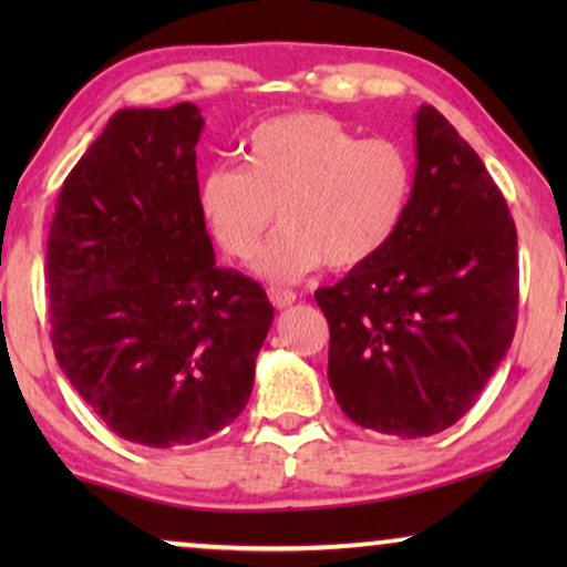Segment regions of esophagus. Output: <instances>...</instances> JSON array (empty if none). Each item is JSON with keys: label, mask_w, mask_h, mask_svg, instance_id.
Returning a JSON list of instances; mask_svg holds the SVG:
<instances>
[{"label": "esophagus", "mask_w": 567, "mask_h": 567, "mask_svg": "<svg viewBox=\"0 0 567 567\" xmlns=\"http://www.w3.org/2000/svg\"><path fill=\"white\" fill-rule=\"evenodd\" d=\"M268 299L274 301L276 309H286V307H291L293 301H297V293L289 291V289H278V286H270Z\"/></svg>", "instance_id": "esophagus-1"}]
</instances>
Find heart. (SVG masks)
Instances as JSON below:
<instances>
[{"label":"heart","mask_w":567,"mask_h":567,"mask_svg":"<svg viewBox=\"0 0 567 567\" xmlns=\"http://www.w3.org/2000/svg\"><path fill=\"white\" fill-rule=\"evenodd\" d=\"M413 159L390 138H361L328 113H289L247 138L245 167H216L200 183V212L231 258L247 260L276 219L281 229L255 258L274 284L322 262L351 270L398 235L413 196Z\"/></svg>","instance_id":"b5f03b06"}]
</instances>
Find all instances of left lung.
Listing matches in <instances>:
<instances>
[{"instance_id": "left-lung-1", "label": "left lung", "mask_w": 567, "mask_h": 567, "mask_svg": "<svg viewBox=\"0 0 567 567\" xmlns=\"http://www.w3.org/2000/svg\"><path fill=\"white\" fill-rule=\"evenodd\" d=\"M405 219L374 260L315 291L328 379L361 429L423 439L475 405L518 320L516 224L477 152L433 105L415 115Z\"/></svg>"}]
</instances>
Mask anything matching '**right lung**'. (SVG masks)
I'll use <instances>...</instances> for the list:
<instances>
[{
	"instance_id": "obj_1",
	"label": "right lung",
	"mask_w": 567,
	"mask_h": 567,
	"mask_svg": "<svg viewBox=\"0 0 567 567\" xmlns=\"http://www.w3.org/2000/svg\"><path fill=\"white\" fill-rule=\"evenodd\" d=\"M198 107H123L61 185L45 250L59 367L113 433L196 444L252 392L266 289L219 268L198 200Z\"/></svg>"
}]
</instances>
